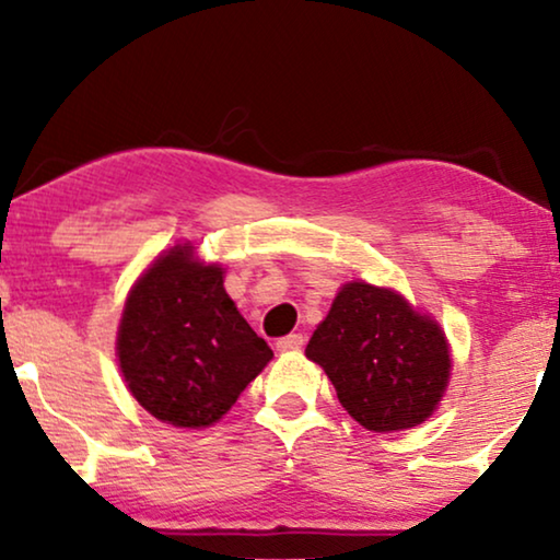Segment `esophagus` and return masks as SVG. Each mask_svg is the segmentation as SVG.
Returning <instances> with one entry per match:
<instances>
[{
  "instance_id": "obj_1",
  "label": "esophagus",
  "mask_w": 560,
  "mask_h": 560,
  "mask_svg": "<svg viewBox=\"0 0 560 560\" xmlns=\"http://www.w3.org/2000/svg\"><path fill=\"white\" fill-rule=\"evenodd\" d=\"M301 347H303V336L301 334L282 336V339H278V343H275V349H278L280 354H288V351H298Z\"/></svg>"
}]
</instances>
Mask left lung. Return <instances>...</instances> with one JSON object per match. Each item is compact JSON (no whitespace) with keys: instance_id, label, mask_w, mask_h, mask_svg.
<instances>
[{"instance_id":"8db88e82","label":"left lung","mask_w":560,"mask_h":560,"mask_svg":"<svg viewBox=\"0 0 560 560\" xmlns=\"http://www.w3.org/2000/svg\"><path fill=\"white\" fill-rule=\"evenodd\" d=\"M305 357L331 380L341 408L374 433L425 423L451 382V343L400 290L343 282Z\"/></svg>"}]
</instances>
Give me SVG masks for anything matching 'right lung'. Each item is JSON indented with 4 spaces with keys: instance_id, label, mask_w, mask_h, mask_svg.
I'll list each match as a JSON object with an SVG mask.
<instances>
[{
    "instance_id": "obj_1",
    "label": "right lung",
    "mask_w": 560,
    "mask_h": 560,
    "mask_svg": "<svg viewBox=\"0 0 560 560\" xmlns=\"http://www.w3.org/2000/svg\"><path fill=\"white\" fill-rule=\"evenodd\" d=\"M226 267L194 242L152 259L129 288L117 326V364L129 395L183 431L217 425L272 349L252 331L224 288Z\"/></svg>"
}]
</instances>
